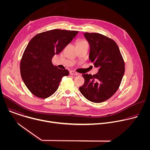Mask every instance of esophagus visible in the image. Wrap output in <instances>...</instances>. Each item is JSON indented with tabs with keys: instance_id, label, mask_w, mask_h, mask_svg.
I'll return each mask as SVG.
<instances>
[{
	"instance_id": "obj_1",
	"label": "esophagus",
	"mask_w": 150,
	"mask_h": 150,
	"mask_svg": "<svg viewBox=\"0 0 150 150\" xmlns=\"http://www.w3.org/2000/svg\"><path fill=\"white\" fill-rule=\"evenodd\" d=\"M70 75H78L79 74H78L77 72H75V71H70Z\"/></svg>"
}]
</instances>
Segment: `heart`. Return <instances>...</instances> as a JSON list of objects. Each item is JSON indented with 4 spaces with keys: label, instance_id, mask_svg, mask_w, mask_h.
<instances>
[{
    "label": "heart",
    "instance_id": "b5f03b06",
    "mask_svg": "<svg viewBox=\"0 0 150 150\" xmlns=\"http://www.w3.org/2000/svg\"><path fill=\"white\" fill-rule=\"evenodd\" d=\"M85 43H87L86 41L83 40H78V41H77L76 45H81V44H85Z\"/></svg>",
    "mask_w": 150,
    "mask_h": 150
}]
</instances>
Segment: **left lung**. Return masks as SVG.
Wrapping results in <instances>:
<instances>
[{
    "label": "left lung",
    "instance_id": "left-lung-1",
    "mask_svg": "<svg viewBox=\"0 0 150 150\" xmlns=\"http://www.w3.org/2000/svg\"><path fill=\"white\" fill-rule=\"evenodd\" d=\"M90 46V61L98 68L95 75L82 74L85 82L81 93L90 101L101 103L118 90L125 73V62L116 42L99 33H85Z\"/></svg>",
    "mask_w": 150,
    "mask_h": 150
}]
</instances>
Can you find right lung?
Returning a JSON list of instances; mask_svg holds the SVG:
<instances>
[{
  "mask_svg": "<svg viewBox=\"0 0 150 150\" xmlns=\"http://www.w3.org/2000/svg\"><path fill=\"white\" fill-rule=\"evenodd\" d=\"M78 31L55 29L35 35L28 42L20 63L21 75L25 85L35 96L46 98L57 90L67 69L54 66L52 59L60 53Z\"/></svg>",
  "mask_w": 150,
  "mask_h": 150,
  "instance_id": "1",
  "label": "right lung"
}]
</instances>
